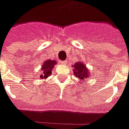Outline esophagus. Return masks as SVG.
I'll list each match as a JSON object with an SVG mask.
<instances>
[{"mask_svg": "<svg viewBox=\"0 0 129 129\" xmlns=\"http://www.w3.org/2000/svg\"><path fill=\"white\" fill-rule=\"evenodd\" d=\"M61 63L62 64H66V61H61Z\"/></svg>", "mask_w": 129, "mask_h": 129, "instance_id": "1", "label": "esophagus"}]
</instances>
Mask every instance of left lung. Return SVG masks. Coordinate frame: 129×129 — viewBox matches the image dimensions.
<instances>
[{
    "label": "left lung",
    "mask_w": 129,
    "mask_h": 129,
    "mask_svg": "<svg viewBox=\"0 0 129 129\" xmlns=\"http://www.w3.org/2000/svg\"><path fill=\"white\" fill-rule=\"evenodd\" d=\"M73 67L74 68V75L78 77V79L84 80L90 76L89 69L86 68V66L82 62H76L73 66Z\"/></svg>",
    "instance_id": "left-lung-1"
}]
</instances>
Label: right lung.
<instances>
[{
    "mask_svg": "<svg viewBox=\"0 0 129 129\" xmlns=\"http://www.w3.org/2000/svg\"><path fill=\"white\" fill-rule=\"evenodd\" d=\"M56 64V61H55V60H47V61H45L42 66V68H41L42 74L40 75V77L41 79L47 78L52 74V70Z\"/></svg>",
    "mask_w": 129,
    "mask_h": 129,
    "instance_id": "add662e5",
    "label": "right lung"
}]
</instances>
